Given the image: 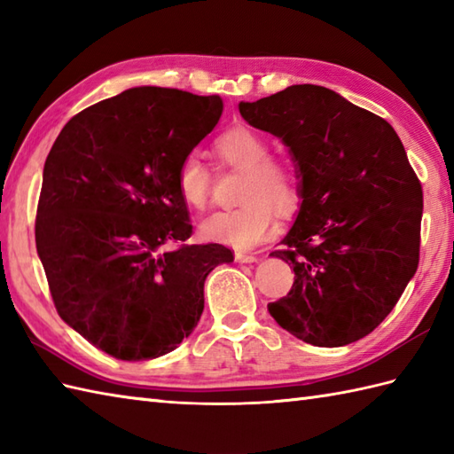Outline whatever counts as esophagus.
I'll list each match as a JSON object with an SVG mask.
<instances>
[{
    "label": "esophagus",
    "mask_w": 454,
    "mask_h": 454,
    "mask_svg": "<svg viewBox=\"0 0 454 454\" xmlns=\"http://www.w3.org/2000/svg\"><path fill=\"white\" fill-rule=\"evenodd\" d=\"M236 262L238 263H255L257 255L254 254H244V252H236Z\"/></svg>",
    "instance_id": "obj_1"
}]
</instances>
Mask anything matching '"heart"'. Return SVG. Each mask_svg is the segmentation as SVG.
<instances>
[{
  "mask_svg": "<svg viewBox=\"0 0 454 454\" xmlns=\"http://www.w3.org/2000/svg\"><path fill=\"white\" fill-rule=\"evenodd\" d=\"M216 156L244 171L239 200L230 210H216L202 222V234L215 242L247 249L273 232L275 210L288 212L296 207L298 191L293 173L281 161L269 158L267 140L249 129H232L216 138ZM176 187L187 207L200 210L210 197V173L197 153L181 160L176 173Z\"/></svg>",
  "mask_w": 454,
  "mask_h": 454,
  "instance_id": "1",
  "label": "heart"
}]
</instances>
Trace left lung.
Masks as SVG:
<instances>
[{
    "instance_id": "obj_1",
    "label": "left lung",
    "mask_w": 454,
    "mask_h": 454,
    "mask_svg": "<svg viewBox=\"0 0 454 454\" xmlns=\"http://www.w3.org/2000/svg\"><path fill=\"white\" fill-rule=\"evenodd\" d=\"M239 114L283 140L301 179V210L271 254L293 265L294 283L269 314L317 347L369 335L419 263L423 195L396 130L312 83L242 101Z\"/></svg>"
}]
</instances>
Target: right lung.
<instances>
[{
	"mask_svg": "<svg viewBox=\"0 0 454 454\" xmlns=\"http://www.w3.org/2000/svg\"><path fill=\"white\" fill-rule=\"evenodd\" d=\"M220 114L218 95L144 85L75 114L48 153L36 252L62 320L114 359L176 349L200 320L208 273L234 262L220 244H185L176 187Z\"/></svg>",
	"mask_w": 454,
	"mask_h": 454,
	"instance_id": "obj_1",
	"label": "right lung"
}]
</instances>
